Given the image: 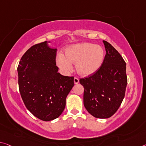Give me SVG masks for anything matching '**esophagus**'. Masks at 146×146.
<instances>
[{
	"label": "esophagus",
	"mask_w": 146,
	"mask_h": 146,
	"mask_svg": "<svg viewBox=\"0 0 146 146\" xmlns=\"http://www.w3.org/2000/svg\"><path fill=\"white\" fill-rule=\"evenodd\" d=\"M78 82H79V80H78V78L77 77L74 78V84H77Z\"/></svg>",
	"instance_id": "34e87169"
}]
</instances>
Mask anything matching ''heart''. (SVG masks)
Instances as JSON below:
<instances>
[{
  "label": "heart",
  "mask_w": 146,
  "mask_h": 146,
  "mask_svg": "<svg viewBox=\"0 0 146 146\" xmlns=\"http://www.w3.org/2000/svg\"><path fill=\"white\" fill-rule=\"evenodd\" d=\"M64 54H58L56 62L64 73H68L75 64V70L82 77H90L98 71L102 66L105 50L99 45L91 43H80L69 46Z\"/></svg>",
  "instance_id": "b5f03b06"
}]
</instances>
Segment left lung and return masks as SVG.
I'll return each instance as SVG.
<instances>
[{
	"label": "left lung",
	"instance_id": "1",
	"mask_svg": "<svg viewBox=\"0 0 146 146\" xmlns=\"http://www.w3.org/2000/svg\"><path fill=\"white\" fill-rule=\"evenodd\" d=\"M106 55L102 66L93 75L80 79L84 86V106L97 118H108L118 109L127 84L126 64L111 44L103 41Z\"/></svg>",
	"mask_w": 146,
	"mask_h": 146
}]
</instances>
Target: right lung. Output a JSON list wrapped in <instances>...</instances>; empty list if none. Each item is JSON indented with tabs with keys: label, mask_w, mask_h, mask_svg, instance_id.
Listing matches in <instances>:
<instances>
[{
	"label": "right lung",
	"mask_w": 146,
	"mask_h": 146,
	"mask_svg": "<svg viewBox=\"0 0 146 146\" xmlns=\"http://www.w3.org/2000/svg\"><path fill=\"white\" fill-rule=\"evenodd\" d=\"M50 41L36 44L23 54L18 66L22 99L34 116L45 121L58 117L74 86V78L62 75L56 64L57 48Z\"/></svg>",
	"instance_id": "obj_1"
}]
</instances>
